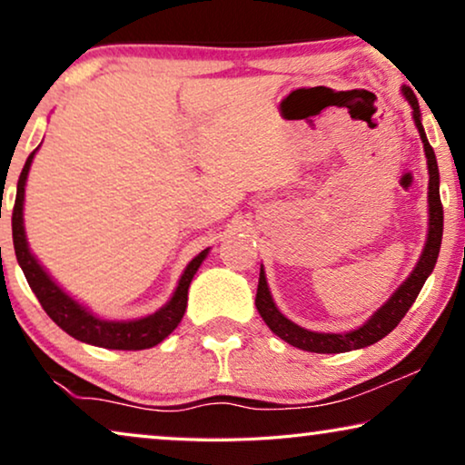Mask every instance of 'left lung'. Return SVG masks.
Segmentation results:
<instances>
[{"label": "left lung", "instance_id": "1", "mask_svg": "<svg viewBox=\"0 0 465 465\" xmlns=\"http://www.w3.org/2000/svg\"><path fill=\"white\" fill-rule=\"evenodd\" d=\"M402 93L406 101H409L412 107V118H415V126L421 135L425 158H428V173H430V183H428V207H430V222H428V241H425V247L421 252V258L406 282L400 285V288L393 292L383 307L377 309L368 322L361 323L360 328L351 330V332L345 334H332V332H313V330H304L298 326V323L290 322L282 311L277 309V304L272 302L269 283H266L264 269L260 266V279H258V292H256V309L260 317H262L266 326H269L272 332H275L279 339L290 342L292 347L302 349V351L311 353H345L353 351V349H364L368 345H374V342L383 339L391 332L393 328L402 322L406 311L412 307V302L417 301L419 292H421L425 279L431 275L434 271L438 252H440L442 243V203H440V173H438L436 164V154L431 150V145L425 137L423 124H421V112H419V101L415 93L411 91L409 86H402Z\"/></svg>", "mask_w": 465, "mask_h": 465}]
</instances>
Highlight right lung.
Here are the masks:
<instances>
[{"label": "right lung", "instance_id": "1", "mask_svg": "<svg viewBox=\"0 0 465 465\" xmlns=\"http://www.w3.org/2000/svg\"><path fill=\"white\" fill-rule=\"evenodd\" d=\"M34 150L25 163L16 183V201H15V212H12V241H15V252L16 260L21 264V269L27 277L29 288L34 290V294L40 301L42 309L46 311L50 320H53L61 330H65L69 336L78 339L82 342L94 347H105V349H123V351H139V349H150L163 342L167 336L177 328V323L182 322L183 313H186L188 304V288L193 282L194 272L199 271L203 260L207 258L209 247L203 250L199 256L190 260L186 271L182 272L180 283L171 296V301L142 320H131V322H112V320H101V317L93 315L86 307H82L78 301H74L53 277L44 271V266L37 262V258L31 253L27 234H25L23 224V205H25V183H27V175L35 156Z\"/></svg>", "mask_w": 465, "mask_h": 465}]
</instances>
